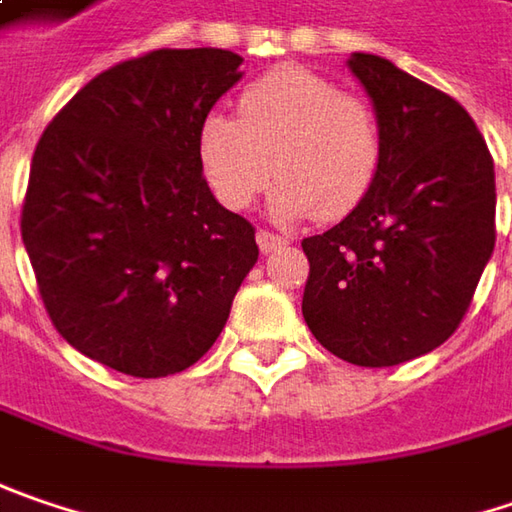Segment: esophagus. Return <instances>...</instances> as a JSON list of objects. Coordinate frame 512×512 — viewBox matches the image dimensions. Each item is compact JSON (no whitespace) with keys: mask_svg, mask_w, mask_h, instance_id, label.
Segmentation results:
<instances>
[{"mask_svg":"<svg viewBox=\"0 0 512 512\" xmlns=\"http://www.w3.org/2000/svg\"><path fill=\"white\" fill-rule=\"evenodd\" d=\"M286 243H289V240H286L284 234H275V231H266V228L257 231V246H260V252H275V249H281Z\"/></svg>","mask_w":512,"mask_h":512,"instance_id":"esophagus-1","label":"esophagus"}]
</instances>
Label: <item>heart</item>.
Masks as SVG:
<instances>
[{"mask_svg":"<svg viewBox=\"0 0 512 512\" xmlns=\"http://www.w3.org/2000/svg\"><path fill=\"white\" fill-rule=\"evenodd\" d=\"M199 159L228 208H249L278 173V217L339 220L374 188L382 124L368 98L289 66L240 95V118L214 112L202 121Z\"/></svg>","mask_w":512,"mask_h":512,"instance_id":"b5f03b06","label":"heart"}]
</instances>
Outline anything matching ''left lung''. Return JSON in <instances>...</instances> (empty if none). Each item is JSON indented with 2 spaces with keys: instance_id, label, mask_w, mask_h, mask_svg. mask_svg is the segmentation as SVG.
Returning <instances> with one entry per match:
<instances>
[{
  "instance_id": "1",
  "label": "left lung",
  "mask_w": 512,
  "mask_h": 512,
  "mask_svg": "<svg viewBox=\"0 0 512 512\" xmlns=\"http://www.w3.org/2000/svg\"><path fill=\"white\" fill-rule=\"evenodd\" d=\"M382 124L374 188L304 237V321L333 356L388 368L443 345L496 246V170L464 106L385 57L353 54Z\"/></svg>"
}]
</instances>
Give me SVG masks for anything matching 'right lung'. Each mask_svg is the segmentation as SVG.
<instances>
[{
	"label": "right lung",
	"mask_w": 512,
	"mask_h": 512,
	"mask_svg": "<svg viewBox=\"0 0 512 512\" xmlns=\"http://www.w3.org/2000/svg\"><path fill=\"white\" fill-rule=\"evenodd\" d=\"M226 48H156L92 77L37 141L22 243L57 333L141 379L199 362L257 263L202 176L199 130L240 80Z\"/></svg>",
	"instance_id": "1"
}]
</instances>
